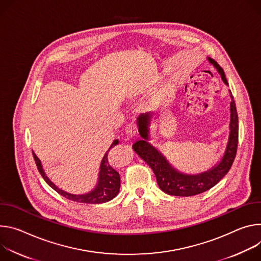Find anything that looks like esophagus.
Listing matches in <instances>:
<instances>
[{"mask_svg": "<svg viewBox=\"0 0 261 261\" xmlns=\"http://www.w3.org/2000/svg\"><path fill=\"white\" fill-rule=\"evenodd\" d=\"M138 133V128H137V126H136V124H134V123H132V124H128L127 126H126V128H125V134L128 136V137H134V136H136V134Z\"/></svg>", "mask_w": 261, "mask_h": 261, "instance_id": "1", "label": "esophagus"}]
</instances>
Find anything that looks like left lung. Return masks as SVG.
I'll list each match as a JSON object with an SVG mask.
<instances>
[{"instance_id": "left-lung-1", "label": "left lung", "mask_w": 261, "mask_h": 261, "mask_svg": "<svg viewBox=\"0 0 261 261\" xmlns=\"http://www.w3.org/2000/svg\"><path fill=\"white\" fill-rule=\"evenodd\" d=\"M207 60L217 69L221 75L222 81L228 86L225 72L223 68L211 58ZM230 102V122H229V136L227 145L221 160L207 171L198 173V174H188L176 168L173 167L167 158L160 151L159 148L150 144L151 123L152 118L155 115V119L159 117V112L141 114L137 118L138 130L141 136V140L134 143V151L145 162L153 171L156 177L160 189L172 196L189 197L203 193L213 187H215L226 174L233 164L239 141V117L236 102L232 93L229 90Z\"/></svg>"}]
</instances>
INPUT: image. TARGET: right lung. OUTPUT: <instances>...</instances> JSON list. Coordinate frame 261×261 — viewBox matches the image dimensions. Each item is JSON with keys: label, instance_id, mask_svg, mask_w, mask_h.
I'll list each match as a JSON object with an SVG mask.
<instances>
[{"label": "right lung", "instance_id": "1", "mask_svg": "<svg viewBox=\"0 0 261 261\" xmlns=\"http://www.w3.org/2000/svg\"><path fill=\"white\" fill-rule=\"evenodd\" d=\"M117 144H118V140H114L113 143L111 144L109 150L105 153V155L100 162L98 178H97V182H96V186L94 187V189L88 193L82 194V195L70 194V193H67V192L58 188L47 177V175L45 174V172L43 170L40 160L36 156V154L34 152H33V156H34L37 169L41 174L42 178L57 193H59L63 197L67 198L69 200L75 201V202H82V203H89V204H99V203H105V202H108V201L112 200L113 198H115L118 195L119 190H120L119 173L113 168L111 162H109V160H108V153H109L110 149L117 145Z\"/></svg>", "mask_w": 261, "mask_h": 261}]
</instances>
